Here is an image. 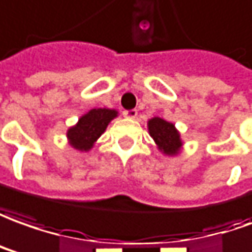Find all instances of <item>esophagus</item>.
Wrapping results in <instances>:
<instances>
[{"label": "esophagus", "mask_w": 252, "mask_h": 252, "mask_svg": "<svg viewBox=\"0 0 252 252\" xmlns=\"http://www.w3.org/2000/svg\"><path fill=\"white\" fill-rule=\"evenodd\" d=\"M137 109H126V111H123V115L126 116V118H130V119H134L137 116Z\"/></svg>", "instance_id": "34e87169"}]
</instances>
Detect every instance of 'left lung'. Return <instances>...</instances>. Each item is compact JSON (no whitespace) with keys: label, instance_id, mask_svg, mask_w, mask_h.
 Returning <instances> with one entry per match:
<instances>
[{"label":"left lung","instance_id":"1","mask_svg":"<svg viewBox=\"0 0 252 252\" xmlns=\"http://www.w3.org/2000/svg\"><path fill=\"white\" fill-rule=\"evenodd\" d=\"M151 137L155 140L156 145L166 155H177L181 148V138L173 123L162 118H152L148 122Z\"/></svg>","mask_w":252,"mask_h":252}]
</instances>
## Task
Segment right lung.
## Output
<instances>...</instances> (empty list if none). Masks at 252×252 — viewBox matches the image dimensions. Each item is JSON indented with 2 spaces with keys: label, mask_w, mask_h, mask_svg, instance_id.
<instances>
[{
  "label": "right lung",
  "mask_w": 252,
  "mask_h": 252,
  "mask_svg": "<svg viewBox=\"0 0 252 252\" xmlns=\"http://www.w3.org/2000/svg\"><path fill=\"white\" fill-rule=\"evenodd\" d=\"M118 115L115 109L94 108L90 109L88 114L78 121L75 126H72L67 131V137L71 147L78 151H89L96 140L107 129L108 123Z\"/></svg>",
  "instance_id": "obj_1"
}]
</instances>
